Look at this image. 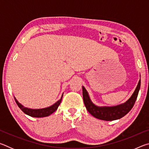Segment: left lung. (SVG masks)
<instances>
[{
    "instance_id": "obj_1",
    "label": "left lung",
    "mask_w": 149,
    "mask_h": 149,
    "mask_svg": "<svg viewBox=\"0 0 149 149\" xmlns=\"http://www.w3.org/2000/svg\"><path fill=\"white\" fill-rule=\"evenodd\" d=\"M140 87L141 78L132 97L125 102L117 106H114V107H98L93 104L87 90L83 86V98H84V104L88 112L96 118L105 121L118 120L124 116L132 110L137 99Z\"/></svg>"
}]
</instances>
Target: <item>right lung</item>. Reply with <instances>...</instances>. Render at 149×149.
<instances>
[{
    "label": "right lung",
    "mask_w": 149,
    "mask_h": 149,
    "mask_svg": "<svg viewBox=\"0 0 149 149\" xmlns=\"http://www.w3.org/2000/svg\"><path fill=\"white\" fill-rule=\"evenodd\" d=\"M63 94L62 95L61 98L59 100H58L56 102H55L54 104H52L50 107L44 108H40V109H32V108H29L27 107H24L23 105L17 101L16 97H14L15 101H16V104L18 106L19 108L21 109L25 114L31 117H35V118H42V117H47L49 116L52 113L54 112L55 111L57 110L58 107H59L60 103H61L62 99Z\"/></svg>",
    "instance_id": "obj_1"
}]
</instances>
